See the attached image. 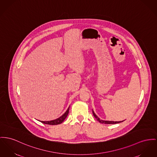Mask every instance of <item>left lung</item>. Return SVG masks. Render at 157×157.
I'll return each mask as SVG.
<instances>
[{
	"label": "left lung",
	"mask_w": 157,
	"mask_h": 157,
	"mask_svg": "<svg viewBox=\"0 0 157 157\" xmlns=\"http://www.w3.org/2000/svg\"><path fill=\"white\" fill-rule=\"evenodd\" d=\"M92 112H93V114H94V116L95 117V118L101 123H104V124H117V123H121V122L123 121H105V120H101L97 115L95 114V113H94L93 109H92Z\"/></svg>",
	"instance_id": "obj_1"
}]
</instances>
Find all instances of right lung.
Wrapping results in <instances>:
<instances>
[{
	"instance_id": "right-lung-1",
	"label": "right lung",
	"mask_w": 157,
	"mask_h": 157,
	"mask_svg": "<svg viewBox=\"0 0 157 157\" xmlns=\"http://www.w3.org/2000/svg\"><path fill=\"white\" fill-rule=\"evenodd\" d=\"M69 109H70V106L68 107V108L67 109L66 112L62 116H61L60 117H59L57 119L51 120V121H40L42 123L46 124H50V125H57V124H61L63 121H64V120L67 118V115L68 114Z\"/></svg>"
}]
</instances>
